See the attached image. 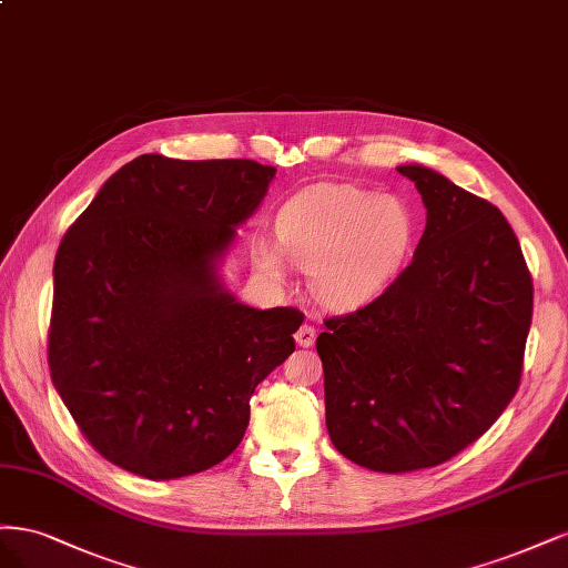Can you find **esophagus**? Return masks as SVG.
Instances as JSON below:
<instances>
[{
  "mask_svg": "<svg viewBox=\"0 0 568 568\" xmlns=\"http://www.w3.org/2000/svg\"><path fill=\"white\" fill-rule=\"evenodd\" d=\"M295 339H297V344L300 346H311L316 342V327L314 325H308V323H304L300 331L295 333Z\"/></svg>",
  "mask_w": 568,
  "mask_h": 568,
  "instance_id": "34e87169",
  "label": "esophagus"
}]
</instances>
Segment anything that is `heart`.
Returning <instances> with one entry per match:
<instances>
[{
    "instance_id": "b5f03b06",
    "label": "heart",
    "mask_w": 568,
    "mask_h": 568,
    "mask_svg": "<svg viewBox=\"0 0 568 568\" xmlns=\"http://www.w3.org/2000/svg\"><path fill=\"white\" fill-rule=\"evenodd\" d=\"M278 245L260 241L254 264L271 283L287 281V260L308 268L314 297L354 311L379 297L404 268L415 216L404 197L354 184H316L292 195L276 216Z\"/></svg>"
}]
</instances>
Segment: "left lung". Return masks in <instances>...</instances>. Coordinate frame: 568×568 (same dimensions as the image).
<instances>
[{
  "label": "left lung",
  "mask_w": 568,
  "mask_h": 568,
  "mask_svg": "<svg viewBox=\"0 0 568 568\" xmlns=\"http://www.w3.org/2000/svg\"><path fill=\"white\" fill-rule=\"evenodd\" d=\"M396 170L427 210L413 262L316 339L331 442L387 474L442 465L496 423L517 394L534 314L503 212L423 164Z\"/></svg>",
  "instance_id": "obj_1"
}]
</instances>
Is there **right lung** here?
I'll return each mask as SVG.
<instances>
[{
  "label": "right lung",
  "instance_id": "obj_1",
  "mask_svg": "<svg viewBox=\"0 0 568 568\" xmlns=\"http://www.w3.org/2000/svg\"><path fill=\"white\" fill-rule=\"evenodd\" d=\"M273 176L254 160L139 155L63 235L49 371L105 460L168 481L243 442L254 389L304 321L237 302L219 273Z\"/></svg>",
  "mask_w": 568,
  "mask_h": 568
}]
</instances>
